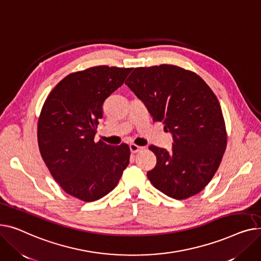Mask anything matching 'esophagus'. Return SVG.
Returning a JSON list of instances; mask_svg holds the SVG:
<instances>
[{"instance_id": "1", "label": "esophagus", "mask_w": 261, "mask_h": 261, "mask_svg": "<svg viewBox=\"0 0 261 261\" xmlns=\"http://www.w3.org/2000/svg\"><path fill=\"white\" fill-rule=\"evenodd\" d=\"M142 148H143V147H141V146H139V145H137V144H135V143H130V144H129V149H130L132 152H137V151L141 150Z\"/></svg>"}]
</instances>
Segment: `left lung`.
I'll list each match as a JSON object with an SVG mask.
<instances>
[{"label": "left lung", "instance_id": "8db88e82", "mask_svg": "<svg viewBox=\"0 0 261 261\" xmlns=\"http://www.w3.org/2000/svg\"><path fill=\"white\" fill-rule=\"evenodd\" d=\"M125 84L173 137L171 150L149 145L157 157L147 172L151 185L178 200L201 192L226 147L217 97L200 76L175 65L135 68Z\"/></svg>", "mask_w": 261, "mask_h": 261}]
</instances>
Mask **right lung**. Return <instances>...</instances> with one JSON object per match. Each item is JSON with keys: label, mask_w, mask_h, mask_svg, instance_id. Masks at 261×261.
<instances>
[{"label": "right lung", "mask_w": 261, "mask_h": 261, "mask_svg": "<svg viewBox=\"0 0 261 261\" xmlns=\"http://www.w3.org/2000/svg\"><path fill=\"white\" fill-rule=\"evenodd\" d=\"M132 68L91 67L70 73L46 99L38 122L41 156L67 194L85 202L112 192L129 163L127 144L95 143L103 103Z\"/></svg>", "instance_id": "right-lung-1"}]
</instances>
